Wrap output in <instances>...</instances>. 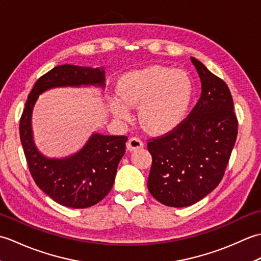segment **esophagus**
Returning a JSON list of instances; mask_svg holds the SVG:
<instances>
[{
    "instance_id": "obj_1",
    "label": "esophagus",
    "mask_w": 261,
    "mask_h": 261,
    "mask_svg": "<svg viewBox=\"0 0 261 261\" xmlns=\"http://www.w3.org/2000/svg\"><path fill=\"white\" fill-rule=\"evenodd\" d=\"M142 147H143V141L138 137H131L126 142V148H127V150H130V151L137 150V149L142 148Z\"/></svg>"
}]
</instances>
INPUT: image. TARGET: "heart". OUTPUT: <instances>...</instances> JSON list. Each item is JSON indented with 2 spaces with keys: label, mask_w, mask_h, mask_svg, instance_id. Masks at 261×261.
I'll list each match as a JSON object with an SVG mask.
<instances>
[{
  "label": "heart",
  "mask_w": 261,
  "mask_h": 261,
  "mask_svg": "<svg viewBox=\"0 0 261 261\" xmlns=\"http://www.w3.org/2000/svg\"><path fill=\"white\" fill-rule=\"evenodd\" d=\"M119 95L111 103L112 112L129 118L130 107H140L139 115L148 130L162 132L185 115L193 94V83L185 71L150 66L125 74L119 82ZM127 103L125 105V103Z\"/></svg>",
  "instance_id": "obj_1"
}]
</instances>
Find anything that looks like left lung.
Listing matches in <instances>:
<instances>
[{"instance_id":"obj_1","label":"left lung","mask_w":261,"mask_h":261,"mask_svg":"<svg viewBox=\"0 0 261 261\" xmlns=\"http://www.w3.org/2000/svg\"><path fill=\"white\" fill-rule=\"evenodd\" d=\"M202 83L198 102L180 123L148 141L152 165L148 190L162 204L185 207L220 184L238 135L228 85L195 58Z\"/></svg>"}]
</instances>
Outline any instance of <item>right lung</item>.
<instances>
[{"label":"right lung","mask_w":261,"mask_h":261,"mask_svg":"<svg viewBox=\"0 0 261 261\" xmlns=\"http://www.w3.org/2000/svg\"><path fill=\"white\" fill-rule=\"evenodd\" d=\"M104 69L62 65L39 79L28 96L20 119V139L30 174L38 187L60 205L86 208L97 204L113 186L116 168L125 152V136L94 134L81 150L63 159L47 158L37 150L31 114L39 94L53 87L104 86Z\"/></svg>","instance_id":"add662e5"}]
</instances>
